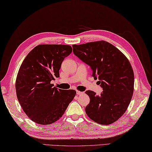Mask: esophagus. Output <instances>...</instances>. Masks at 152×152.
Wrapping results in <instances>:
<instances>
[{
	"label": "esophagus",
	"instance_id": "1",
	"mask_svg": "<svg viewBox=\"0 0 152 152\" xmlns=\"http://www.w3.org/2000/svg\"><path fill=\"white\" fill-rule=\"evenodd\" d=\"M76 94H77V95H82V94H83V92H80V91H77Z\"/></svg>",
	"mask_w": 152,
	"mask_h": 152
}]
</instances>
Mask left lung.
<instances>
[{"instance_id":"obj_1","label":"left lung","mask_w":152,"mask_h":152,"mask_svg":"<svg viewBox=\"0 0 152 152\" xmlns=\"http://www.w3.org/2000/svg\"><path fill=\"white\" fill-rule=\"evenodd\" d=\"M74 55L92 69L94 78L103 88L100 95L86 91L90 102L86 114L94 122L108 125L126 112L134 91V72L126 57L104 40L74 45Z\"/></svg>"}]
</instances>
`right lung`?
<instances>
[{
    "instance_id": "1",
    "label": "right lung",
    "mask_w": 152,
    "mask_h": 152,
    "mask_svg": "<svg viewBox=\"0 0 152 152\" xmlns=\"http://www.w3.org/2000/svg\"><path fill=\"white\" fill-rule=\"evenodd\" d=\"M72 51L69 45H40L29 53L17 76V97L23 112L36 123H54L64 115L76 95L75 90L53 87L59 78L65 57Z\"/></svg>"
}]
</instances>
